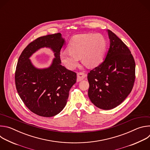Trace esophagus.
Returning a JSON list of instances; mask_svg holds the SVG:
<instances>
[{"label": "esophagus", "mask_w": 150, "mask_h": 150, "mask_svg": "<svg viewBox=\"0 0 150 150\" xmlns=\"http://www.w3.org/2000/svg\"><path fill=\"white\" fill-rule=\"evenodd\" d=\"M86 76H87V74L85 73L82 72H78L77 74V81L79 82V81L83 80Z\"/></svg>", "instance_id": "1"}]
</instances>
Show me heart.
Returning <instances> with one entry per match:
<instances>
[{
	"mask_svg": "<svg viewBox=\"0 0 150 150\" xmlns=\"http://www.w3.org/2000/svg\"><path fill=\"white\" fill-rule=\"evenodd\" d=\"M107 41L103 35L97 33L78 34L72 37L68 50H62L60 59L68 69H74L79 65V58L88 67H95L103 60Z\"/></svg>",
	"mask_w": 150,
	"mask_h": 150,
	"instance_id": "heart-1",
	"label": "heart"
}]
</instances>
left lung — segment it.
Instances as JSON below:
<instances>
[{"instance_id":"obj_1","label":"left lung","mask_w":150,"mask_h":150,"mask_svg":"<svg viewBox=\"0 0 150 150\" xmlns=\"http://www.w3.org/2000/svg\"><path fill=\"white\" fill-rule=\"evenodd\" d=\"M108 32L110 45L105 58L87 76L88 97L103 110L120 104L131 92L135 79V63L131 51L115 33Z\"/></svg>"}]
</instances>
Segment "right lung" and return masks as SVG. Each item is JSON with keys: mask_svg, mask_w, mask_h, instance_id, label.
<instances>
[{"mask_svg": "<svg viewBox=\"0 0 150 150\" xmlns=\"http://www.w3.org/2000/svg\"><path fill=\"white\" fill-rule=\"evenodd\" d=\"M65 42L60 33L38 37L24 49L18 59L15 75L17 92L28 109L38 116L49 117L59 113L76 82V74L60 64L59 54ZM43 47L50 48L55 58L49 68L38 69L29 57Z\"/></svg>", "mask_w": 150, "mask_h": 150, "instance_id": "obj_1", "label": "right lung"}]
</instances>
